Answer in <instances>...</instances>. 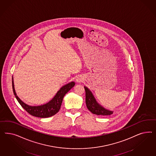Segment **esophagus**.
<instances>
[{"instance_id":"34e87169","label":"esophagus","mask_w":156,"mask_h":156,"mask_svg":"<svg viewBox=\"0 0 156 156\" xmlns=\"http://www.w3.org/2000/svg\"><path fill=\"white\" fill-rule=\"evenodd\" d=\"M76 82H77L78 83H80V82L83 80V79H82V77L79 76V77H78V78L76 79Z\"/></svg>"}]
</instances>
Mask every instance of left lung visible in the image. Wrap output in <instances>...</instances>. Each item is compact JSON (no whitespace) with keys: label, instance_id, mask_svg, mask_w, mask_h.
I'll list each match as a JSON object with an SVG mask.
<instances>
[{"label":"left lung","instance_id":"obj_1","mask_svg":"<svg viewBox=\"0 0 156 156\" xmlns=\"http://www.w3.org/2000/svg\"><path fill=\"white\" fill-rule=\"evenodd\" d=\"M86 92V104L87 108L92 113L101 115H109L113 113V111L105 109L95 99L94 97L87 87L84 86Z\"/></svg>","mask_w":156,"mask_h":156}]
</instances>
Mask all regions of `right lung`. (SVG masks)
Segmentation results:
<instances>
[{"instance_id":"obj_1","label":"right lung","mask_w":156,"mask_h":156,"mask_svg":"<svg viewBox=\"0 0 156 156\" xmlns=\"http://www.w3.org/2000/svg\"><path fill=\"white\" fill-rule=\"evenodd\" d=\"M12 89L14 95L18 101L20 105L27 113L31 115L39 117V118H47L51 117L57 114L61 108L63 98L66 93L73 87L75 85L74 82H71L66 85L62 86L59 90L57 93L56 95L48 103L44 104L41 106H29L28 105L24 103L17 96L15 90L14 80L12 77Z\"/></svg>"}]
</instances>
